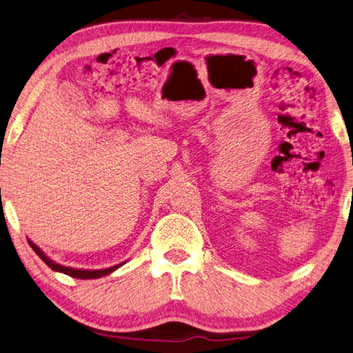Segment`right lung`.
Segmentation results:
<instances>
[{"instance_id":"add662e5","label":"right lung","mask_w":353,"mask_h":353,"mask_svg":"<svg viewBox=\"0 0 353 353\" xmlns=\"http://www.w3.org/2000/svg\"><path fill=\"white\" fill-rule=\"evenodd\" d=\"M29 245L32 246V250L39 255V259L44 261V263L53 269V271L57 272H62L65 275H70V277L74 279H82V280H88V279H101L103 275H108L114 272L117 268H121L122 265H125V261H122L119 265H114L112 268H105V269H76V268H70V266H64V265H59L57 261H53L50 257H47V255L39 250V248L33 243L32 240H29Z\"/></svg>"}]
</instances>
